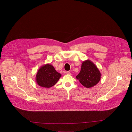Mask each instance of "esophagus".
Returning <instances> with one entry per match:
<instances>
[{
	"instance_id": "obj_1",
	"label": "esophagus",
	"mask_w": 132,
	"mask_h": 132,
	"mask_svg": "<svg viewBox=\"0 0 132 132\" xmlns=\"http://www.w3.org/2000/svg\"><path fill=\"white\" fill-rule=\"evenodd\" d=\"M66 73H67V75H71V73H70V72H69V71H67L66 72Z\"/></svg>"
}]
</instances>
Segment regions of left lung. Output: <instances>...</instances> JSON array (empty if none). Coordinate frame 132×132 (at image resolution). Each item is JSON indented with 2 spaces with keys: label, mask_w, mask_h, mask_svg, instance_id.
<instances>
[{
  "label": "left lung",
  "mask_w": 132,
  "mask_h": 132,
  "mask_svg": "<svg viewBox=\"0 0 132 132\" xmlns=\"http://www.w3.org/2000/svg\"><path fill=\"white\" fill-rule=\"evenodd\" d=\"M101 74L98 67L91 61H83L80 73L76 76L82 85L90 88L96 85L100 81Z\"/></svg>",
  "instance_id": "obj_1"
}]
</instances>
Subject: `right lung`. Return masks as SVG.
I'll list each match as a JSON object with an SVG mask.
<instances>
[{
  "label": "right lung",
  "mask_w": 132,
  "mask_h": 132,
  "mask_svg": "<svg viewBox=\"0 0 132 132\" xmlns=\"http://www.w3.org/2000/svg\"><path fill=\"white\" fill-rule=\"evenodd\" d=\"M61 76L52 65L46 64L41 66L37 71L35 80L39 86L50 88L57 82Z\"/></svg>",
  "instance_id": "right-lung-1"
}]
</instances>
